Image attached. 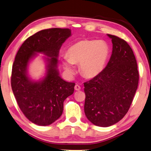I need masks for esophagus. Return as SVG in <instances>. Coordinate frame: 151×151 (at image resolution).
<instances>
[{"instance_id":"34e87169","label":"esophagus","mask_w":151,"mask_h":151,"mask_svg":"<svg viewBox=\"0 0 151 151\" xmlns=\"http://www.w3.org/2000/svg\"><path fill=\"white\" fill-rule=\"evenodd\" d=\"M75 90H81V86L78 84H76L75 86Z\"/></svg>"}]
</instances>
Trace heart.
<instances>
[{
	"label": "heart",
	"mask_w": 151,
	"mask_h": 151,
	"mask_svg": "<svg viewBox=\"0 0 151 151\" xmlns=\"http://www.w3.org/2000/svg\"><path fill=\"white\" fill-rule=\"evenodd\" d=\"M109 54V47L104 41H81L68 49L63 63L69 74L75 72L74 64H80L81 73L85 77L92 78L102 72Z\"/></svg>",
	"instance_id": "b5f03b06"
}]
</instances>
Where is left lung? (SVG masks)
I'll return each mask as SVG.
<instances>
[{
    "mask_svg": "<svg viewBox=\"0 0 151 151\" xmlns=\"http://www.w3.org/2000/svg\"><path fill=\"white\" fill-rule=\"evenodd\" d=\"M113 44L105 68L84 83V113L99 127H109L120 121L129 109L137 89L139 72L133 51L125 40L108 34Z\"/></svg>",
    "mask_w": 151,
    "mask_h": 151,
    "instance_id": "1",
    "label": "left lung"
}]
</instances>
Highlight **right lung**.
Instances as JSON below:
<instances>
[{
    "label": "right lung",
    "mask_w": 151,
    "mask_h": 151,
    "mask_svg": "<svg viewBox=\"0 0 151 151\" xmlns=\"http://www.w3.org/2000/svg\"><path fill=\"white\" fill-rule=\"evenodd\" d=\"M71 35L68 28L43 29L29 37L16 54L12 65L11 86L19 108L30 122L47 126L58 119L63 111V102L73 94L75 83L59 76L58 57L61 46ZM47 57L46 76L34 81L27 75L30 60L36 53Z\"/></svg>",
    "instance_id": "1"
}]
</instances>
